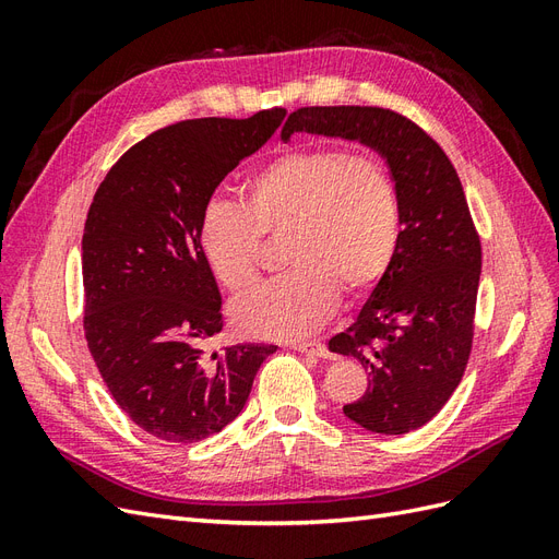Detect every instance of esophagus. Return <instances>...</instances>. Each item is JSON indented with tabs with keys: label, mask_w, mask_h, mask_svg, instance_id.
<instances>
[{
	"label": "esophagus",
	"mask_w": 559,
	"mask_h": 559,
	"mask_svg": "<svg viewBox=\"0 0 559 559\" xmlns=\"http://www.w3.org/2000/svg\"><path fill=\"white\" fill-rule=\"evenodd\" d=\"M292 347L296 352H306V354H314V357H329L326 347L317 343V341H298V343H292Z\"/></svg>",
	"instance_id": "esophagus-1"
}]
</instances>
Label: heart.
<instances>
[{"instance_id":"b5f03b06","label":"heart","mask_w":559,"mask_h":559,"mask_svg":"<svg viewBox=\"0 0 559 559\" xmlns=\"http://www.w3.org/2000/svg\"><path fill=\"white\" fill-rule=\"evenodd\" d=\"M401 230L399 189L373 154L292 148L245 183V207L210 200L198 245L212 275L240 294L259 277L261 235L280 238L284 275L230 306L253 337H298L324 324L337 294L361 298L392 265Z\"/></svg>"}]
</instances>
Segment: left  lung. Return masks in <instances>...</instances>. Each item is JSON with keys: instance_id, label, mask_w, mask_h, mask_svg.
Wrapping results in <instances>:
<instances>
[{"instance_id": "1", "label": "left lung", "mask_w": 559, "mask_h": 559, "mask_svg": "<svg viewBox=\"0 0 559 559\" xmlns=\"http://www.w3.org/2000/svg\"><path fill=\"white\" fill-rule=\"evenodd\" d=\"M357 140L386 160L401 202L392 265L329 349L359 359L366 394L343 413L373 433L419 429L462 382L473 343L483 251L445 151L382 107H300L282 128Z\"/></svg>"}]
</instances>
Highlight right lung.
Returning a JSON list of instances; mask_svg holds the SVG:
<instances>
[{"label":"right lung","mask_w":559,"mask_h":559,"mask_svg":"<svg viewBox=\"0 0 559 559\" xmlns=\"http://www.w3.org/2000/svg\"><path fill=\"white\" fill-rule=\"evenodd\" d=\"M284 109L195 118L148 134L107 173L81 242L83 331L114 401L146 433L198 443L238 417L277 347L245 343L207 359L222 294L198 245L216 186L259 151Z\"/></svg>","instance_id":"right-lung-1"}]
</instances>
